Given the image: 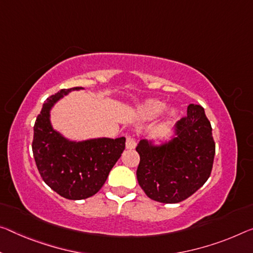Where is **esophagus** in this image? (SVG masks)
I'll list each match as a JSON object with an SVG mask.
<instances>
[{
    "instance_id": "1",
    "label": "esophagus",
    "mask_w": 253,
    "mask_h": 253,
    "mask_svg": "<svg viewBox=\"0 0 253 253\" xmlns=\"http://www.w3.org/2000/svg\"><path fill=\"white\" fill-rule=\"evenodd\" d=\"M126 147L128 148V150H134V148L136 147V141L134 138V136H130L128 135L126 137Z\"/></svg>"
}]
</instances>
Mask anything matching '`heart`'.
Segmentation results:
<instances>
[{
  "label": "heart",
  "mask_w": 253,
  "mask_h": 253,
  "mask_svg": "<svg viewBox=\"0 0 253 253\" xmlns=\"http://www.w3.org/2000/svg\"><path fill=\"white\" fill-rule=\"evenodd\" d=\"M166 108V103L162 101H159V100H150L147 101L145 105H143L141 108V115L144 118H153L155 116H158L159 114L164 110ZM175 115V110H170L169 114H168V119H171L172 117H174Z\"/></svg>",
  "instance_id": "obj_1"
}]
</instances>
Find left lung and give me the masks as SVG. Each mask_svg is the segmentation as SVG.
Returning a JSON list of instances; mask_svg holds the SVG:
<instances>
[{"label": "left lung", "mask_w": 253, "mask_h": 253, "mask_svg": "<svg viewBox=\"0 0 253 253\" xmlns=\"http://www.w3.org/2000/svg\"><path fill=\"white\" fill-rule=\"evenodd\" d=\"M136 151L139 186L148 198L175 204L190 197L210 178L215 155L211 126L204 108L189 105L170 141L154 145L141 139Z\"/></svg>", "instance_id": "1"}]
</instances>
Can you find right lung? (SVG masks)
Segmentation results:
<instances>
[{"label":"right lung","mask_w":253,"mask_h":253,"mask_svg":"<svg viewBox=\"0 0 253 253\" xmlns=\"http://www.w3.org/2000/svg\"><path fill=\"white\" fill-rule=\"evenodd\" d=\"M63 89L50 95L36 119L33 153L36 166L47 186L71 200L89 198L101 189L109 172L125 150V137H99L71 141L55 130L50 110L58 100L71 91Z\"/></svg>","instance_id":"obj_1"}]
</instances>
